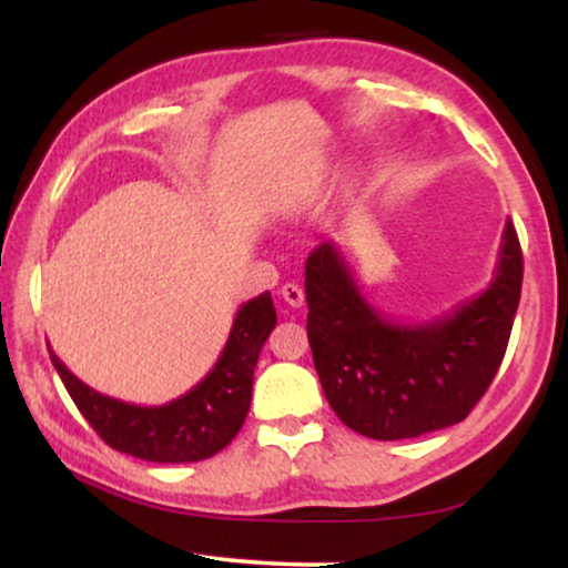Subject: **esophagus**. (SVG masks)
<instances>
[{
    "mask_svg": "<svg viewBox=\"0 0 568 568\" xmlns=\"http://www.w3.org/2000/svg\"><path fill=\"white\" fill-rule=\"evenodd\" d=\"M282 297L286 305H292V307L305 305V290H302V284H297V282H286L282 286Z\"/></svg>",
    "mask_w": 568,
    "mask_h": 568,
    "instance_id": "1",
    "label": "esophagus"
}]
</instances>
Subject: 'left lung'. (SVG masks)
<instances>
[{"label":"left lung","instance_id":"left-lung-1","mask_svg":"<svg viewBox=\"0 0 568 568\" xmlns=\"http://www.w3.org/2000/svg\"><path fill=\"white\" fill-rule=\"evenodd\" d=\"M523 292V251L507 220L488 290L429 323H395L364 300L333 243L305 263L307 338L323 393L348 429L410 439L463 422L507 352Z\"/></svg>","mask_w":568,"mask_h":568}]
</instances>
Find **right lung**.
<instances>
[{
	"label": "right lung",
	"instance_id": "obj_1",
	"mask_svg": "<svg viewBox=\"0 0 568 568\" xmlns=\"http://www.w3.org/2000/svg\"><path fill=\"white\" fill-rule=\"evenodd\" d=\"M274 328L271 292L245 302L214 369L165 406H136L92 390L49 352L61 383L105 445L150 463H196L227 447L243 426L251 408L255 364Z\"/></svg>",
	"mask_w": 568,
	"mask_h": 568
}]
</instances>
